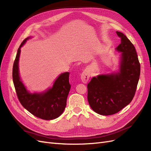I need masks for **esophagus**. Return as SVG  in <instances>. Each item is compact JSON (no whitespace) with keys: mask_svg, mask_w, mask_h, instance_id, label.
I'll return each instance as SVG.
<instances>
[{"mask_svg":"<svg viewBox=\"0 0 151 151\" xmlns=\"http://www.w3.org/2000/svg\"><path fill=\"white\" fill-rule=\"evenodd\" d=\"M89 77H90L89 72L88 70H86L82 73L81 79V81H83V83H87L89 79Z\"/></svg>","mask_w":151,"mask_h":151,"instance_id":"esophagus-1","label":"esophagus"}]
</instances>
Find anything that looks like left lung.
<instances>
[{
	"instance_id": "1",
	"label": "left lung",
	"mask_w": 151,
	"mask_h": 151,
	"mask_svg": "<svg viewBox=\"0 0 151 151\" xmlns=\"http://www.w3.org/2000/svg\"><path fill=\"white\" fill-rule=\"evenodd\" d=\"M121 43L120 70L118 74L93 77L88 84V100L91 108L99 115H111L119 112L133 99L137 87L140 65L135 48L127 36L116 31Z\"/></svg>"
}]
</instances>
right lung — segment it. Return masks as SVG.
<instances>
[{
    "label": "right lung",
    "instance_id": "1",
    "mask_svg": "<svg viewBox=\"0 0 151 151\" xmlns=\"http://www.w3.org/2000/svg\"><path fill=\"white\" fill-rule=\"evenodd\" d=\"M28 39H24L21 43L13 64L12 79L17 96L22 106L32 115L43 120H53L61 115L65 108L71 87L69 73L62 74L55 82L52 88L47 92L42 94L29 93L20 80L18 70L20 48Z\"/></svg>",
    "mask_w": 151,
    "mask_h": 151
}]
</instances>
